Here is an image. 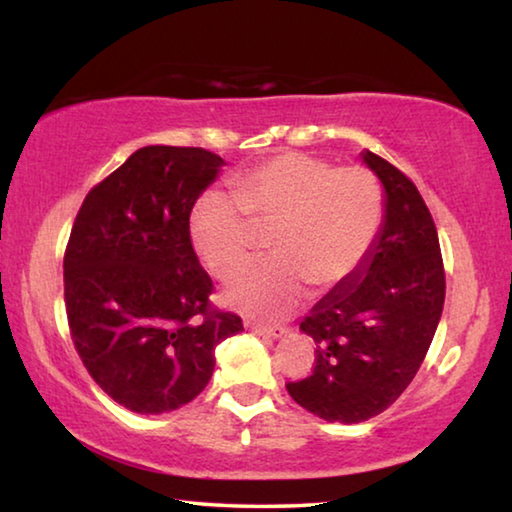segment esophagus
I'll return each instance as SVG.
<instances>
[{"instance_id": "obj_1", "label": "esophagus", "mask_w": 512, "mask_h": 512, "mask_svg": "<svg viewBox=\"0 0 512 512\" xmlns=\"http://www.w3.org/2000/svg\"><path fill=\"white\" fill-rule=\"evenodd\" d=\"M248 327L253 329L255 334L264 336V339H282V336L287 334V327H271V325H264V323H248Z\"/></svg>"}]
</instances>
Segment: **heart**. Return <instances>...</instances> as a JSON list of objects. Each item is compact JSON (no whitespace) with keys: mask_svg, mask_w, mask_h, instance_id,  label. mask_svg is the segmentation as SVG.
<instances>
[{"mask_svg":"<svg viewBox=\"0 0 512 512\" xmlns=\"http://www.w3.org/2000/svg\"><path fill=\"white\" fill-rule=\"evenodd\" d=\"M235 196L201 194L189 210V241L207 271L228 277L253 248V225H273L271 259L241 268L223 291L241 314L275 320L305 296L339 287L366 262L386 216L384 187L363 167L334 169L305 153H282L232 178Z\"/></svg>","mask_w":512,"mask_h":512,"instance_id":"heart-1","label":"heart"}]
</instances>
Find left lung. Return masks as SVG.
I'll use <instances>...</instances> for the list:
<instances>
[{
	"mask_svg": "<svg viewBox=\"0 0 512 512\" xmlns=\"http://www.w3.org/2000/svg\"><path fill=\"white\" fill-rule=\"evenodd\" d=\"M361 158L384 187V225L366 262L300 323L316 368L287 384L302 409L343 424L375 418L406 391L445 305L436 223L418 187L379 155Z\"/></svg>",
	"mask_w": 512,
	"mask_h": 512,
	"instance_id": "obj_1",
	"label": "left lung"
}]
</instances>
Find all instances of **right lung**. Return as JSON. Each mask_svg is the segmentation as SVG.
<instances>
[{
	"instance_id": "1",
	"label": "right lung",
	"mask_w": 512,
	"mask_h": 512,
	"mask_svg": "<svg viewBox=\"0 0 512 512\" xmlns=\"http://www.w3.org/2000/svg\"><path fill=\"white\" fill-rule=\"evenodd\" d=\"M194 146H144L85 196L65 250L76 352L117 404L176 411L203 391L214 348L244 325L210 307L189 210L223 167Z\"/></svg>"
}]
</instances>
